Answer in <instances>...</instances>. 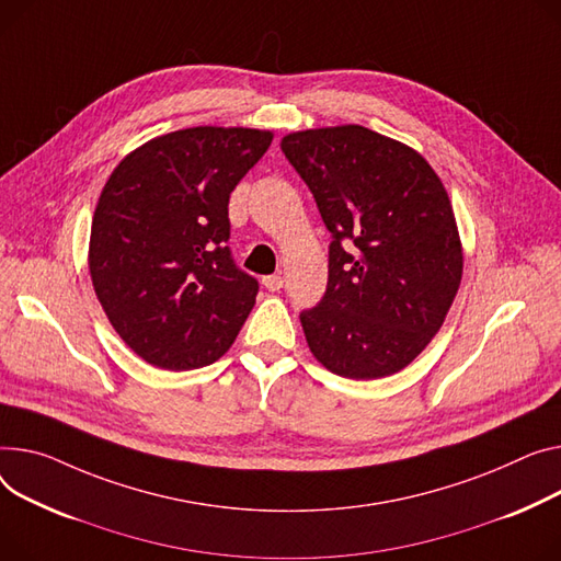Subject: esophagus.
Listing matches in <instances>:
<instances>
[{
	"label": "esophagus",
	"mask_w": 561,
	"mask_h": 561,
	"mask_svg": "<svg viewBox=\"0 0 561 561\" xmlns=\"http://www.w3.org/2000/svg\"><path fill=\"white\" fill-rule=\"evenodd\" d=\"M261 284H264V288H268L271 293H275L284 286V277L282 275H268V277L261 279Z\"/></svg>",
	"instance_id": "1"
}]
</instances>
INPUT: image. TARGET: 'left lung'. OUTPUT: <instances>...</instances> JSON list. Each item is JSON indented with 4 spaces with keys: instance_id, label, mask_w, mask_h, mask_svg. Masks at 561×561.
I'll list each match as a JSON object with an SVG mask.
<instances>
[{
    "instance_id": "8db88e82",
    "label": "left lung",
    "mask_w": 561,
    "mask_h": 561,
    "mask_svg": "<svg viewBox=\"0 0 561 561\" xmlns=\"http://www.w3.org/2000/svg\"><path fill=\"white\" fill-rule=\"evenodd\" d=\"M282 151L333 237L327 293L300 316L309 350L339 377H390L426 350L460 288L449 194L415 148L365 126L297 130Z\"/></svg>"
}]
</instances>
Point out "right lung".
I'll use <instances>...</instances> for the list:
<instances>
[{
  "label": "right lung",
  "mask_w": 561,
  "mask_h": 561,
  "mask_svg": "<svg viewBox=\"0 0 561 561\" xmlns=\"http://www.w3.org/2000/svg\"><path fill=\"white\" fill-rule=\"evenodd\" d=\"M271 130L196 126L148 139L110 173L90 232V277L119 339L148 365L226 354L259 284L234 266L228 203Z\"/></svg>",
  "instance_id": "obj_1"
}]
</instances>
